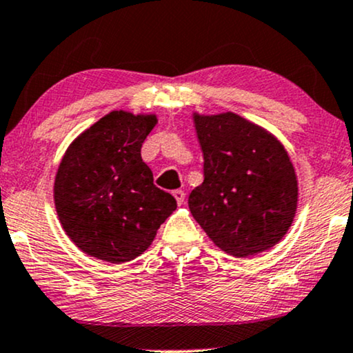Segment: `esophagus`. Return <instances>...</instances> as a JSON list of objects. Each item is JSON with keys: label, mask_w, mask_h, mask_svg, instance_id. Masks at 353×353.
Instances as JSON below:
<instances>
[{"label": "esophagus", "mask_w": 353, "mask_h": 353, "mask_svg": "<svg viewBox=\"0 0 353 353\" xmlns=\"http://www.w3.org/2000/svg\"><path fill=\"white\" fill-rule=\"evenodd\" d=\"M172 195H174V199H176L177 205H182V203H184V200H185V194H184V190H174V192H172Z\"/></svg>", "instance_id": "obj_1"}]
</instances>
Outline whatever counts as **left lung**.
I'll return each mask as SVG.
<instances>
[{
	"label": "left lung",
	"instance_id": "left-lung-1",
	"mask_svg": "<svg viewBox=\"0 0 353 353\" xmlns=\"http://www.w3.org/2000/svg\"><path fill=\"white\" fill-rule=\"evenodd\" d=\"M203 152L189 208L214 245L245 258L274 247L297 211L299 187L283 143L234 112L194 114Z\"/></svg>",
	"mask_w": 353,
	"mask_h": 353
}]
</instances>
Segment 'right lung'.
<instances>
[{
  "mask_svg": "<svg viewBox=\"0 0 353 353\" xmlns=\"http://www.w3.org/2000/svg\"><path fill=\"white\" fill-rule=\"evenodd\" d=\"M154 114L111 111L82 132L61 159L54 206L64 232L87 255L108 263L134 260L177 208L153 184L142 143Z\"/></svg>",
  "mask_w": 353,
  "mask_h": 353,
  "instance_id": "1",
  "label": "right lung"
}]
</instances>
